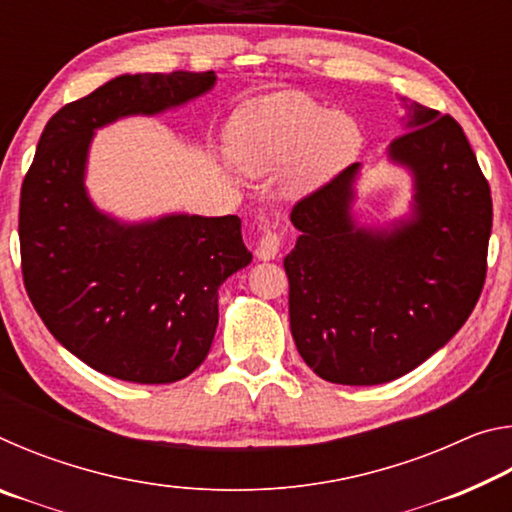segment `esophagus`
Segmentation results:
<instances>
[{"label":"esophagus","instance_id":"obj_1","mask_svg":"<svg viewBox=\"0 0 512 512\" xmlns=\"http://www.w3.org/2000/svg\"><path fill=\"white\" fill-rule=\"evenodd\" d=\"M280 246H282V235H280V230H277V223H268L262 232V239H259L255 255H257V259H262V262H268V259L277 257V253H280Z\"/></svg>","mask_w":512,"mask_h":512}]
</instances>
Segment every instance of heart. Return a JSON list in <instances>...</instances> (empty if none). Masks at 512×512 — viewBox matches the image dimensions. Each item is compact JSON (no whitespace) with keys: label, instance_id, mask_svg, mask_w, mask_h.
<instances>
[{"label":"heart","instance_id":"heart-1","mask_svg":"<svg viewBox=\"0 0 512 512\" xmlns=\"http://www.w3.org/2000/svg\"><path fill=\"white\" fill-rule=\"evenodd\" d=\"M361 146L357 121L302 94H277L244 108L232 126L239 167L253 176L293 164L289 185L307 192L339 173Z\"/></svg>","mask_w":512,"mask_h":512}]
</instances>
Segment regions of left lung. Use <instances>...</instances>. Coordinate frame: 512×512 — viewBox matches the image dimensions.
I'll list each match as a JSON object with an SVG mask.
<instances>
[{
  "label": "left lung",
  "mask_w": 512,
  "mask_h": 512,
  "mask_svg": "<svg viewBox=\"0 0 512 512\" xmlns=\"http://www.w3.org/2000/svg\"><path fill=\"white\" fill-rule=\"evenodd\" d=\"M406 110L388 155L413 173L411 221L354 223L359 164L291 210L300 230L284 257L291 334L332 384H386L418 368L465 325L488 271L490 185L463 128L422 103Z\"/></svg>",
  "instance_id": "8db88e82"
}]
</instances>
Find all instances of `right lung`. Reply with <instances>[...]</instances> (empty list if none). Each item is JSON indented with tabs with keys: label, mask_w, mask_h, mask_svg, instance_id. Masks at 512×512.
Instances as JSON below:
<instances>
[{
	"label": "right lung",
	"mask_w": 512,
	"mask_h": 512,
	"mask_svg": "<svg viewBox=\"0 0 512 512\" xmlns=\"http://www.w3.org/2000/svg\"><path fill=\"white\" fill-rule=\"evenodd\" d=\"M214 72L124 74L47 121L20 194L29 300L54 339L90 368L171 384L201 366L219 323V287L253 253L241 219L171 214L119 223L85 192L97 128L158 115L212 90Z\"/></svg>",
	"instance_id": "add662e5"
}]
</instances>
